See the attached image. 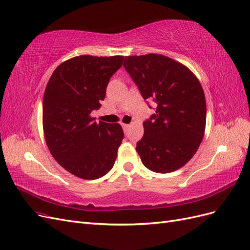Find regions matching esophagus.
<instances>
[{
	"label": "esophagus",
	"instance_id": "esophagus-1",
	"mask_svg": "<svg viewBox=\"0 0 250 250\" xmlns=\"http://www.w3.org/2000/svg\"><path fill=\"white\" fill-rule=\"evenodd\" d=\"M121 126H123V129H124L125 132H126L127 129H129V127H130L129 125H125V124H121Z\"/></svg>",
	"mask_w": 250,
	"mask_h": 250
}]
</instances>
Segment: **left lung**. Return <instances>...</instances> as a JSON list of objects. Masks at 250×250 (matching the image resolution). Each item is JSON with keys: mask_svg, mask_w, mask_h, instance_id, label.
Here are the masks:
<instances>
[{"mask_svg": "<svg viewBox=\"0 0 250 250\" xmlns=\"http://www.w3.org/2000/svg\"><path fill=\"white\" fill-rule=\"evenodd\" d=\"M124 67L145 101L157 104L144 123L136 151L152 172L172 173L191 159L204 136L206 103L201 83L182 63L160 54L125 56Z\"/></svg>", "mask_w": 250, "mask_h": 250, "instance_id": "1", "label": "left lung"}]
</instances>
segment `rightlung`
<instances>
[{
	"label": "right lung",
	"instance_id": "add662e5",
	"mask_svg": "<svg viewBox=\"0 0 250 250\" xmlns=\"http://www.w3.org/2000/svg\"><path fill=\"white\" fill-rule=\"evenodd\" d=\"M125 56L81 55L54 70L42 99V126L54 159L83 179H98L112 169L125 135L118 124L91 117L101 108L110 78Z\"/></svg>",
	"mask_w": 250,
	"mask_h": 250
}]
</instances>
